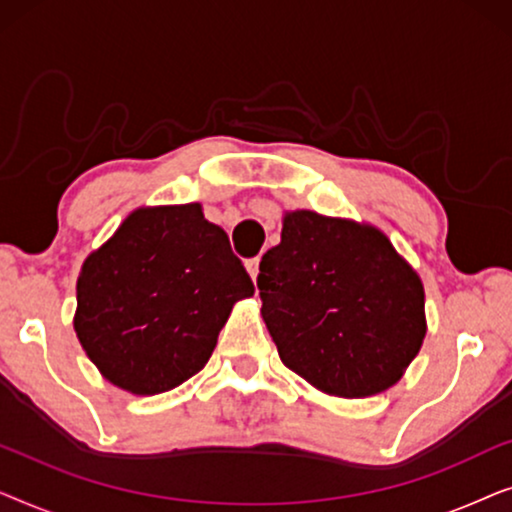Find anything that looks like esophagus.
Here are the masks:
<instances>
[{"instance_id":"34e87169","label":"esophagus","mask_w":512,"mask_h":512,"mask_svg":"<svg viewBox=\"0 0 512 512\" xmlns=\"http://www.w3.org/2000/svg\"><path fill=\"white\" fill-rule=\"evenodd\" d=\"M258 265H261V261H258V258H251V261H247V272L251 275V279H254V282H256V277H258Z\"/></svg>"}]
</instances>
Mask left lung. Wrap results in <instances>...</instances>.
<instances>
[{
    "mask_svg": "<svg viewBox=\"0 0 512 512\" xmlns=\"http://www.w3.org/2000/svg\"><path fill=\"white\" fill-rule=\"evenodd\" d=\"M256 284L279 359L328 396L382 394L422 349V279L370 223L284 212Z\"/></svg>",
    "mask_w": 512,
    "mask_h": 512,
    "instance_id": "left-lung-1",
    "label": "left lung"
}]
</instances>
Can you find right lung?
Instances as JSON below:
<instances>
[{"label":"right lung","instance_id":"obj_1","mask_svg":"<svg viewBox=\"0 0 512 512\" xmlns=\"http://www.w3.org/2000/svg\"><path fill=\"white\" fill-rule=\"evenodd\" d=\"M254 284L200 202L137 207L90 251L76 279L74 331L104 380L156 396L212 356Z\"/></svg>","mask_w":512,"mask_h":512}]
</instances>
